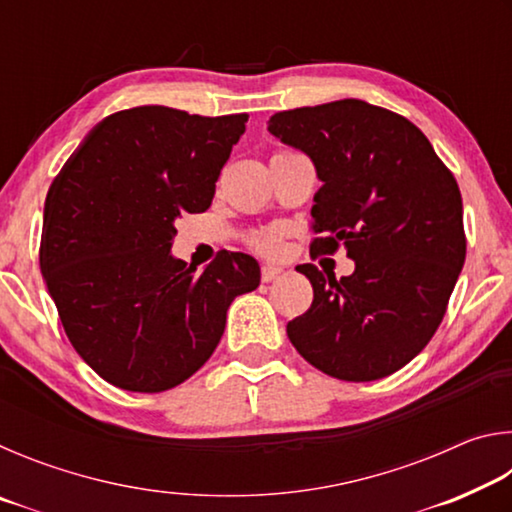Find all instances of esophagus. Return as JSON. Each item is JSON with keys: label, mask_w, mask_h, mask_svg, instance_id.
<instances>
[{"label": "esophagus", "mask_w": 512, "mask_h": 512, "mask_svg": "<svg viewBox=\"0 0 512 512\" xmlns=\"http://www.w3.org/2000/svg\"><path fill=\"white\" fill-rule=\"evenodd\" d=\"M282 275V268L280 266H271V264H266V266H262V280L264 282H273V280H277V277Z\"/></svg>", "instance_id": "esophagus-1"}]
</instances>
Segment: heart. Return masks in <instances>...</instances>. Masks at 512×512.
Here are the masks:
<instances>
[{
	"label": "heart",
	"mask_w": 512,
	"mask_h": 512,
	"mask_svg": "<svg viewBox=\"0 0 512 512\" xmlns=\"http://www.w3.org/2000/svg\"><path fill=\"white\" fill-rule=\"evenodd\" d=\"M280 246H282V241L277 232H264V235H259L255 239V248L259 250V253H266V255H275L277 250H280Z\"/></svg>",
	"instance_id": "heart-1"
}]
</instances>
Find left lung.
Listing matches in <instances>:
<instances>
[{
    "label": "left lung",
    "mask_w": 512,
    "mask_h": 512,
    "mask_svg": "<svg viewBox=\"0 0 512 512\" xmlns=\"http://www.w3.org/2000/svg\"><path fill=\"white\" fill-rule=\"evenodd\" d=\"M268 133L307 153L323 187L311 207L314 255L341 246L354 273L336 280L314 264V302L287 325L311 366L372 381L424 350L465 262L456 178L418 126L359 99L275 112Z\"/></svg>",
    "instance_id": "obj_1"
}]
</instances>
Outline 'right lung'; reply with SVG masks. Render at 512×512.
<instances>
[{
	"label": "right lung",
	"instance_id": "add662e5",
	"mask_svg": "<svg viewBox=\"0 0 512 512\" xmlns=\"http://www.w3.org/2000/svg\"><path fill=\"white\" fill-rule=\"evenodd\" d=\"M248 115L167 106L99 121L45 201L40 271L81 359L133 393L183 384L219 345L230 302L259 287L255 257L221 250L203 271L171 255L180 214L212 205Z\"/></svg>",
	"mask_w": 512,
	"mask_h": 512
}]
</instances>
